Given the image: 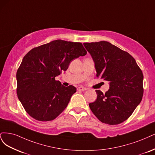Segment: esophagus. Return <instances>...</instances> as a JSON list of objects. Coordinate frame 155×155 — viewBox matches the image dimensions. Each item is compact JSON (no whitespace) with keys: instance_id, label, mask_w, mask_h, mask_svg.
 <instances>
[{"instance_id":"esophagus-1","label":"esophagus","mask_w":155,"mask_h":155,"mask_svg":"<svg viewBox=\"0 0 155 155\" xmlns=\"http://www.w3.org/2000/svg\"><path fill=\"white\" fill-rule=\"evenodd\" d=\"M77 90L78 91H86V90H87V88L82 87V86H80L77 88Z\"/></svg>"}]
</instances>
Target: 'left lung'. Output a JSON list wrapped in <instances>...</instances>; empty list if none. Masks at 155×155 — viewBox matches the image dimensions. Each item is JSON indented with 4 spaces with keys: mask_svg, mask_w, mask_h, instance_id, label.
<instances>
[{
    "mask_svg": "<svg viewBox=\"0 0 155 155\" xmlns=\"http://www.w3.org/2000/svg\"><path fill=\"white\" fill-rule=\"evenodd\" d=\"M94 62L97 77L109 82V89L96 90L97 98L89 106L103 123L120 124L130 117L143 93V73L127 52L106 41L84 43Z\"/></svg>",
    "mask_w": 155,
    "mask_h": 155,
    "instance_id": "1",
    "label": "left lung"
}]
</instances>
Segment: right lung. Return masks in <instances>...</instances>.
Here are the masks:
<instances>
[{
    "label": "right lung",
    "mask_w": 155,
    "mask_h": 155,
    "mask_svg": "<svg viewBox=\"0 0 155 155\" xmlns=\"http://www.w3.org/2000/svg\"><path fill=\"white\" fill-rule=\"evenodd\" d=\"M87 51L82 43L56 40L35 48L22 59L17 72V93L26 111L39 121L56 118L66 107L75 87H65L55 77L71 61Z\"/></svg>",
    "instance_id": "add662e5"
}]
</instances>
